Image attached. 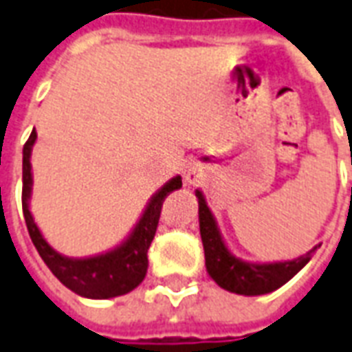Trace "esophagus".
<instances>
[{
    "label": "esophagus",
    "mask_w": 352,
    "mask_h": 352,
    "mask_svg": "<svg viewBox=\"0 0 352 352\" xmlns=\"http://www.w3.org/2000/svg\"><path fill=\"white\" fill-rule=\"evenodd\" d=\"M182 174H184V182H186V186H195V184H198V182L202 179L204 170H202V166L198 165L197 161H191V163H187V165L184 166Z\"/></svg>",
    "instance_id": "34e87169"
}]
</instances>
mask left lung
Masks as SVG:
<instances>
[{
  "mask_svg": "<svg viewBox=\"0 0 352 352\" xmlns=\"http://www.w3.org/2000/svg\"><path fill=\"white\" fill-rule=\"evenodd\" d=\"M195 195L198 198V224L204 245L206 271L217 286L226 292L245 295V297H256V295L274 292L289 282L311 260V256L319 247L316 245L310 252L298 256L295 260L248 261L237 258L224 241L215 217L206 202L204 192L197 189Z\"/></svg>",
  "mask_w": 352,
  "mask_h": 352,
  "instance_id": "left-lung-1",
  "label": "left lung"
}]
</instances>
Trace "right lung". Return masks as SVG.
I'll use <instances>...</instances> for the list:
<instances>
[{
  "label": "right lung",
  "instance_id": "obj_1",
  "mask_svg": "<svg viewBox=\"0 0 352 352\" xmlns=\"http://www.w3.org/2000/svg\"><path fill=\"white\" fill-rule=\"evenodd\" d=\"M36 142V131L33 129L23 146V189L22 206L29 236L41 254L47 269L57 276L63 286L85 298H113L133 292L141 284L148 271V248L160 223L161 202L168 192L182 187V176L176 174L150 197L139 221L131 228L128 237L120 245L102 254L89 258H72L57 252L46 237L42 236L31 213V195H33V170L31 154Z\"/></svg>",
  "mask_w": 352,
  "mask_h": 352
}]
</instances>
